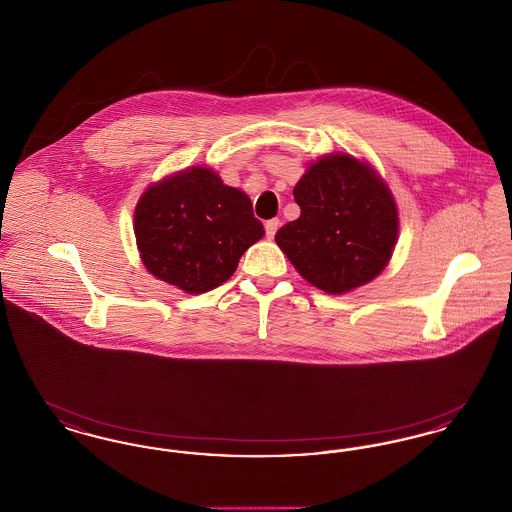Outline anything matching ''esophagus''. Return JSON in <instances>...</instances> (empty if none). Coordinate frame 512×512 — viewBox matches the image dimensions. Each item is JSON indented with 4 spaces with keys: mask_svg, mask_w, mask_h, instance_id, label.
<instances>
[{
    "mask_svg": "<svg viewBox=\"0 0 512 512\" xmlns=\"http://www.w3.org/2000/svg\"><path fill=\"white\" fill-rule=\"evenodd\" d=\"M278 226H280V220L278 219H270L265 222V230H267L268 240H272V238H274V234H276Z\"/></svg>",
    "mask_w": 512,
    "mask_h": 512,
    "instance_id": "1",
    "label": "esophagus"
}]
</instances>
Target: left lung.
I'll use <instances>...</instances> for the list:
<instances>
[{"instance_id": "8db88e82", "label": "left lung", "mask_w": 512, "mask_h": 512, "mask_svg": "<svg viewBox=\"0 0 512 512\" xmlns=\"http://www.w3.org/2000/svg\"><path fill=\"white\" fill-rule=\"evenodd\" d=\"M299 219L276 232V244L318 290L341 295L372 282L388 267L399 234L390 186L351 153L309 163L293 188Z\"/></svg>"}]
</instances>
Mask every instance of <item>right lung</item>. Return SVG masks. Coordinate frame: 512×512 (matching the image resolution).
<instances>
[{"instance_id":"1","label":"right lung","mask_w":512,"mask_h":512,"mask_svg":"<svg viewBox=\"0 0 512 512\" xmlns=\"http://www.w3.org/2000/svg\"><path fill=\"white\" fill-rule=\"evenodd\" d=\"M134 236L149 274L195 295L224 284L265 228L242 190L209 167H188L147 186Z\"/></svg>"}]
</instances>
